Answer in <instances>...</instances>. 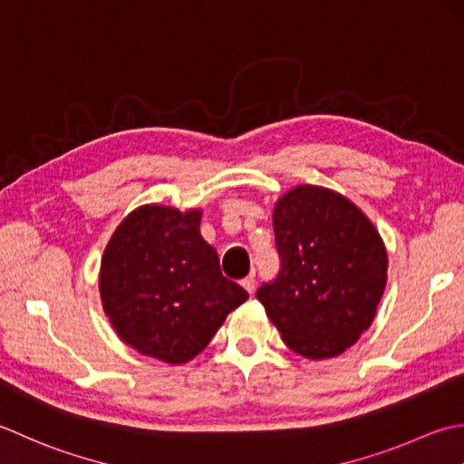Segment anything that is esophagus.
<instances>
[{"label":"esophagus","mask_w":464,"mask_h":464,"mask_svg":"<svg viewBox=\"0 0 464 464\" xmlns=\"http://www.w3.org/2000/svg\"><path fill=\"white\" fill-rule=\"evenodd\" d=\"M240 285L244 286L246 292H250V295H252L254 288H256V276H254V272L248 274V276H246V278L240 282Z\"/></svg>","instance_id":"esophagus-1"}]
</instances>
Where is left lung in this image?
Instances as JSON below:
<instances>
[{"label": "left lung", "instance_id": "8db88e82", "mask_svg": "<svg viewBox=\"0 0 464 464\" xmlns=\"http://www.w3.org/2000/svg\"><path fill=\"white\" fill-rule=\"evenodd\" d=\"M276 278L256 298L290 351L344 353L372 324L386 285V250L371 220L333 190L296 186L272 214Z\"/></svg>", "mask_w": 464, "mask_h": 464}]
</instances>
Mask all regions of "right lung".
I'll list each match as a JSON object with an SVG mask.
<instances>
[{
	"instance_id": "obj_1",
	"label": "right lung",
	"mask_w": 464,
	"mask_h": 464,
	"mask_svg": "<svg viewBox=\"0 0 464 464\" xmlns=\"http://www.w3.org/2000/svg\"><path fill=\"white\" fill-rule=\"evenodd\" d=\"M103 310L120 338L169 364L192 361L248 298L200 236V210L141 206L118 226L102 258Z\"/></svg>"
}]
</instances>
